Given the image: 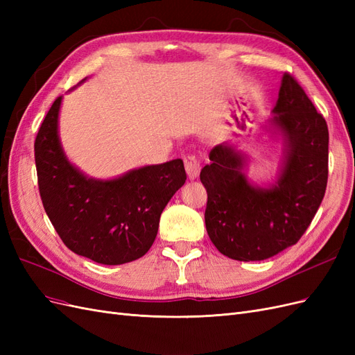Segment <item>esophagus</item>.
I'll list each match as a JSON object with an SVG mask.
<instances>
[{
	"label": "esophagus",
	"instance_id": "34e87169",
	"mask_svg": "<svg viewBox=\"0 0 355 355\" xmlns=\"http://www.w3.org/2000/svg\"><path fill=\"white\" fill-rule=\"evenodd\" d=\"M184 163H185V170H187V175L189 179H196L200 175V170H201V164L200 161L197 159L196 155H187L184 158Z\"/></svg>",
	"mask_w": 355,
	"mask_h": 355
}]
</instances>
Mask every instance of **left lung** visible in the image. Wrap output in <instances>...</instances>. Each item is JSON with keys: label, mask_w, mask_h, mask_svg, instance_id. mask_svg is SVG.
Segmentation results:
<instances>
[{"label": "left lung", "mask_w": 355, "mask_h": 355, "mask_svg": "<svg viewBox=\"0 0 355 355\" xmlns=\"http://www.w3.org/2000/svg\"><path fill=\"white\" fill-rule=\"evenodd\" d=\"M263 127L283 144L272 184L257 185L247 178L249 157L230 144L214 146L210 164L200 173L207 189L209 237L235 261H263L296 244L327 187V124L290 73L283 75L272 116Z\"/></svg>", "instance_id": "obj_1"}]
</instances>
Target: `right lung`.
<instances>
[{
	"mask_svg": "<svg viewBox=\"0 0 355 355\" xmlns=\"http://www.w3.org/2000/svg\"><path fill=\"white\" fill-rule=\"evenodd\" d=\"M62 99L63 96L53 102L35 139L42 206L73 253L103 265L136 261L151 249L161 213L185 184L184 161L144 166L114 179L87 176L63 151L59 137Z\"/></svg>",
	"mask_w": 355,
	"mask_h": 355,
	"instance_id": "1",
	"label": "right lung"
}]
</instances>
